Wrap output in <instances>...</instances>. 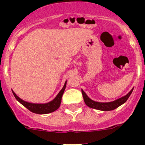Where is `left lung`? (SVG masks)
Here are the masks:
<instances>
[{
	"label": "left lung",
	"mask_w": 145,
	"mask_h": 145,
	"mask_svg": "<svg viewBox=\"0 0 145 145\" xmlns=\"http://www.w3.org/2000/svg\"><path fill=\"white\" fill-rule=\"evenodd\" d=\"M133 89H134V88H132V89L131 90V91L128 93L127 95L124 96V97L118 99L117 100L111 102H94V101L91 100L90 98H88V96L86 94V93L83 90H82V94H83V97H84V102H85L86 105L87 106H88L89 107L93 109H97V110H99L109 111L115 110V109H116L117 107H118L119 106H120L121 105L125 103V102L127 101L128 99H129V97H130L131 93H132Z\"/></svg>",
	"instance_id": "8db88e82"
}]
</instances>
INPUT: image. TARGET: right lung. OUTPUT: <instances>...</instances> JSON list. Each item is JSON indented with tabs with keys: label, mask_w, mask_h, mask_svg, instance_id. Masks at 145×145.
Returning a JSON list of instances; mask_svg holds the SVG:
<instances>
[{
	"label": "right lung",
	"mask_w": 145,
	"mask_h": 145,
	"mask_svg": "<svg viewBox=\"0 0 145 145\" xmlns=\"http://www.w3.org/2000/svg\"><path fill=\"white\" fill-rule=\"evenodd\" d=\"M65 87H66V82H65V86H63L62 89L60 91L57 97H55L54 99L46 104L29 103V102H27L25 101H23L20 97H18L14 91H13V94L15 97V98L17 99V101H19L23 106H25L29 111L37 114H47L57 110V109L59 107L61 101V97H62L63 93L65 91Z\"/></svg>",
	"instance_id": "add662e5"
}]
</instances>
